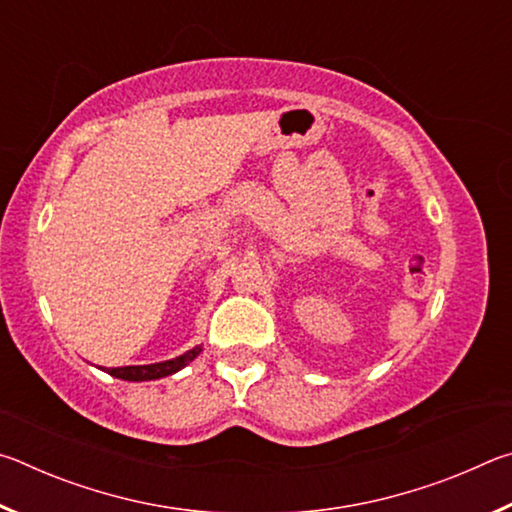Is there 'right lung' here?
<instances>
[{
    "label": "right lung",
    "instance_id": "right-lung-1",
    "mask_svg": "<svg viewBox=\"0 0 512 512\" xmlns=\"http://www.w3.org/2000/svg\"><path fill=\"white\" fill-rule=\"evenodd\" d=\"M198 354H201V348H194L185 354H180L176 359L162 361V363H149V366H124V368H108L106 372L117 379H126V381H149V379H160V377H169L173 372H178L180 368H185L189 361H194Z\"/></svg>",
    "mask_w": 512,
    "mask_h": 512
}]
</instances>
